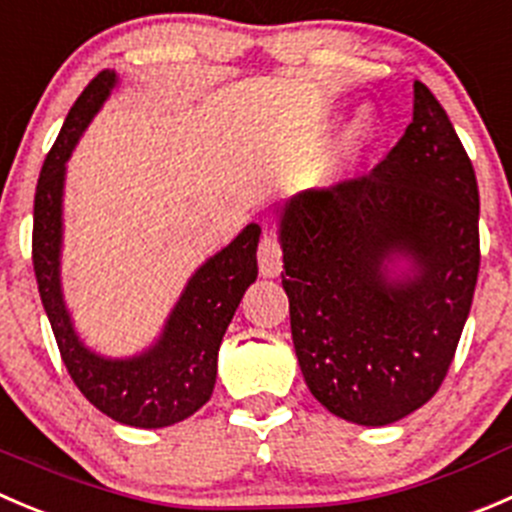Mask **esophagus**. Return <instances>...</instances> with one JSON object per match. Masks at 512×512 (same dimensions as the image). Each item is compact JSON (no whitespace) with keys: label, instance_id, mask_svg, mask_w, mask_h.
Returning <instances> with one entry per match:
<instances>
[{"label":"esophagus","instance_id":"34e87169","mask_svg":"<svg viewBox=\"0 0 512 512\" xmlns=\"http://www.w3.org/2000/svg\"><path fill=\"white\" fill-rule=\"evenodd\" d=\"M257 265L262 277H277L282 272V250L275 235H265L257 247Z\"/></svg>","mask_w":512,"mask_h":512}]
</instances>
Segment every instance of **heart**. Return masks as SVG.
<instances>
[{
  "instance_id": "obj_1",
  "label": "heart",
  "mask_w": 512,
  "mask_h": 512,
  "mask_svg": "<svg viewBox=\"0 0 512 512\" xmlns=\"http://www.w3.org/2000/svg\"><path fill=\"white\" fill-rule=\"evenodd\" d=\"M377 130H380V124H377L372 109L357 112V117L342 132L340 145H337L335 157H332V180H342L350 172V167L360 160L362 152L375 142Z\"/></svg>"
}]
</instances>
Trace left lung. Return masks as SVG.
I'll return each mask as SVG.
<instances>
[{
	"mask_svg": "<svg viewBox=\"0 0 512 512\" xmlns=\"http://www.w3.org/2000/svg\"><path fill=\"white\" fill-rule=\"evenodd\" d=\"M413 92V122L370 175L280 207L302 377L332 415L367 428L438 393L478 282L473 162L435 94Z\"/></svg>",
	"mask_w": 512,
	"mask_h": 512,
	"instance_id": "left-lung-1",
	"label": "left lung"
}]
</instances>
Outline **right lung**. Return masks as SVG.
<instances>
[{
    "instance_id": "obj_1",
    "label": "right lung",
    "mask_w": 512,
    "mask_h": 512,
    "mask_svg": "<svg viewBox=\"0 0 512 512\" xmlns=\"http://www.w3.org/2000/svg\"><path fill=\"white\" fill-rule=\"evenodd\" d=\"M114 87V69H102L84 87L44 160L34 195L32 262L44 312L74 385L107 418L152 430L190 418L210 400L220 342L242 295L257 280L262 230L250 222L230 245L197 267L160 337L147 350L132 357H104L84 345L62 292L64 177L79 137Z\"/></svg>"
}]
</instances>
